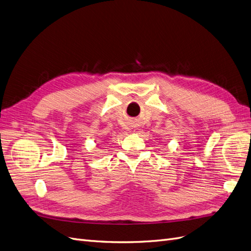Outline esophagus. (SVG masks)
<instances>
[{"instance_id": "esophagus-1", "label": "esophagus", "mask_w": 251, "mask_h": 251, "mask_svg": "<svg viewBox=\"0 0 251 251\" xmlns=\"http://www.w3.org/2000/svg\"><path fill=\"white\" fill-rule=\"evenodd\" d=\"M136 127H137V126H136V125H133V126H132V128H134V130H136Z\"/></svg>"}]
</instances>
